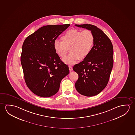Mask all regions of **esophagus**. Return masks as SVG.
<instances>
[{
	"instance_id": "obj_1",
	"label": "esophagus",
	"mask_w": 135,
	"mask_h": 135,
	"mask_svg": "<svg viewBox=\"0 0 135 135\" xmlns=\"http://www.w3.org/2000/svg\"><path fill=\"white\" fill-rule=\"evenodd\" d=\"M69 70L70 71H72L73 70V67L71 66H69Z\"/></svg>"
}]
</instances>
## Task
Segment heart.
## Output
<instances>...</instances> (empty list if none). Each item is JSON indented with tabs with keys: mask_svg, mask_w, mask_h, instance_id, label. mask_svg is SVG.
<instances>
[{
	"mask_svg": "<svg viewBox=\"0 0 135 135\" xmlns=\"http://www.w3.org/2000/svg\"><path fill=\"white\" fill-rule=\"evenodd\" d=\"M61 39L62 42L56 40L54 42L53 47L61 58L66 56L69 48L71 53L63 59L69 65L74 64L79 59L86 58L93 50L95 42L94 35L89 30L70 29L62 36Z\"/></svg>",
	"mask_w": 135,
	"mask_h": 135,
	"instance_id": "obj_1",
	"label": "heart"
}]
</instances>
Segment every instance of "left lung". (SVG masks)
<instances>
[{
	"label": "left lung",
	"mask_w": 135,
	"mask_h": 135,
	"mask_svg": "<svg viewBox=\"0 0 135 135\" xmlns=\"http://www.w3.org/2000/svg\"><path fill=\"white\" fill-rule=\"evenodd\" d=\"M75 26L91 31L95 37L89 55L73 68L79 75L75 83L77 91L83 95L91 97L100 93L108 84L113 66V47L110 39L95 26Z\"/></svg>",
	"instance_id": "obj_1"
}]
</instances>
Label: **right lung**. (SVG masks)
I'll use <instances>...</instances> for the list:
<instances>
[{
  "label": "right lung",
  "instance_id": "right-lung-1",
  "mask_svg": "<svg viewBox=\"0 0 135 135\" xmlns=\"http://www.w3.org/2000/svg\"><path fill=\"white\" fill-rule=\"evenodd\" d=\"M70 26L47 25L27 36L23 42L21 56L25 82L33 93L49 97L57 93L60 83L69 73L56 53L53 44Z\"/></svg>",
  "mask_w": 135,
  "mask_h": 135
}]
</instances>
